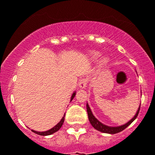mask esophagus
I'll return each instance as SVG.
<instances>
[{
	"instance_id": "1",
	"label": "esophagus",
	"mask_w": 155,
	"mask_h": 155,
	"mask_svg": "<svg viewBox=\"0 0 155 155\" xmlns=\"http://www.w3.org/2000/svg\"><path fill=\"white\" fill-rule=\"evenodd\" d=\"M87 83H88V80L87 78H83L81 80H80L79 81L78 85H79V87L81 88V89H85L87 86Z\"/></svg>"
}]
</instances>
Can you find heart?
<instances>
[{"instance_id": "obj_1", "label": "heart", "mask_w": 155, "mask_h": 155, "mask_svg": "<svg viewBox=\"0 0 155 155\" xmlns=\"http://www.w3.org/2000/svg\"><path fill=\"white\" fill-rule=\"evenodd\" d=\"M100 55H101L100 52H98V51H92L89 53V57L91 58V60H93V61L97 60V58L100 57ZM108 61H109L108 58H107V57H103V58L101 59V64H106L108 63Z\"/></svg>"}]
</instances>
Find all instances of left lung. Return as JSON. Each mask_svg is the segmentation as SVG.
<instances>
[{
	"label": "left lung",
	"mask_w": 155,
	"mask_h": 155,
	"mask_svg": "<svg viewBox=\"0 0 155 155\" xmlns=\"http://www.w3.org/2000/svg\"><path fill=\"white\" fill-rule=\"evenodd\" d=\"M87 115H88V119H89L90 123L92 125L93 127L95 129H97V131H100L101 132H104V133H107V134H116L118 133V132H122L123 130H124L126 128H127L131 123L136 119V117L138 116V113H139V110H140V106L138 107V110H137L136 113L135 115L134 116V117L132 118V119L128 122V123H125L124 125H122V126H107V125H104V123H102L101 122L98 120L95 116H94L93 114L92 111H91V108H90L89 105L87 103Z\"/></svg>",
	"instance_id": "obj_1"
}]
</instances>
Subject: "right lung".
<instances>
[{"instance_id": "right-lung-1", "label": "right lung", "mask_w": 155, "mask_h": 155, "mask_svg": "<svg viewBox=\"0 0 155 155\" xmlns=\"http://www.w3.org/2000/svg\"><path fill=\"white\" fill-rule=\"evenodd\" d=\"M75 94H76V91H74V92L71 95V101L73 100V98L74 97ZM64 115H65V113L64 114V116H63L62 118H61V119L60 120L59 123H58L57 125H55V126H54L53 128H51V129H49V130H47V131H45V132H37V131H35V130H32V132H34V133L37 134V135H43V136H46V135H52L53 133H54V132H56L57 131L59 130L60 129H61V127L62 126L63 123H64Z\"/></svg>"}]
</instances>
